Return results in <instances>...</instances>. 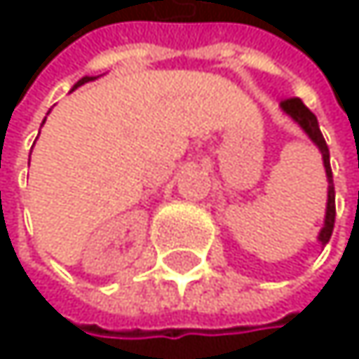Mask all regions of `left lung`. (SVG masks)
<instances>
[{"mask_svg":"<svg viewBox=\"0 0 359 359\" xmlns=\"http://www.w3.org/2000/svg\"><path fill=\"white\" fill-rule=\"evenodd\" d=\"M280 109L291 116L299 129L312 140V144L319 148V153L323 157V168H325V176H327V206H325V222L323 228L319 232V243L325 248V243L332 237V230H334V219H336V196H334V178H332V168H330V148L323 140V133L319 129V122H316V116L302 103V99H286L280 103Z\"/></svg>","mask_w":359,"mask_h":359,"instance_id":"8db88e82","label":"left lung"}]
</instances>
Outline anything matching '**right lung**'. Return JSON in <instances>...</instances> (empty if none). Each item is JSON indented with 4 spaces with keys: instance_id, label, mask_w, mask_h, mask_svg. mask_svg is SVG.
<instances>
[{
    "instance_id": "add662e5",
    "label": "right lung",
    "mask_w": 359,
    "mask_h": 359,
    "mask_svg": "<svg viewBox=\"0 0 359 359\" xmlns=\"http://www.w3.org/2000/svg\"><path fill=\"white\" fill-rule=\"evenodd\" d=\"M94 79H96V77H88V75H86V77H81V79L73 86V90H77L79 86H83V83H88V81H94ZM45 120H47V118H45ZM45 120H43V125H45Z\"/></svg>"
}]
</instances>
